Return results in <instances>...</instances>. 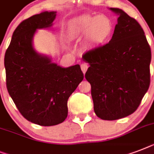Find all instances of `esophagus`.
<instances>
[{
    "mask_svg": "<svg viewBox=\"0 0 154 154\" xmlns=\"http://www.w3.org/2000/svg\"><path fill=\"white\" fill-rule=\"evenodd\" d=\"M88 65H87L86 63H82V65H81V69H82V72H83V73H85V72L87 71V69H88Z\"/></svg>",
    "mask_w": 154,
    "mask_h": 154,
    "instance_id": "1",
    "label": "esophagus"
}]
</instances>
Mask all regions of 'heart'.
<instances>
[{"label": "heart", "mask_w": 154, "mask_h": 154, "mask_svg": "<svg viewBox=\"0 0 154 154\" xmlns=\"http://www.w3.org/2000/svg\"><path fill=\"white\" fill-rule=\"evenodd\" d=\"M73 36L87 33V38L92 44L104 42L109 37L112 31V23L105 14L83 16L72 23L70 27Z\"/></svg>", "instance_id": "1"}]
</instances>
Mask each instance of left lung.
<instances>
[{
  "label": "left lung",
  "instance_id": "obj_1",
  "mask_svg": "<svg viewBox=\"0 0 154 154\" xmlns=\"http://www.w3.org/2000/svg\"><path fill=\"white\" fill-rule=\"evenodd\" d=\"M112 39L89 49L82 59L89 63L85 78L91 85L94 112L113 121L137 110L150 84L151 49L142 28L120 8Z\"/></svg>",
  "mask_w": 154,
  "mask_h": 154
}]
</instances>
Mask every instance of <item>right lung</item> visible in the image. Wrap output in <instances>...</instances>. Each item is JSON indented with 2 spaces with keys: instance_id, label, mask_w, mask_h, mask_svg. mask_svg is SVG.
<instances>
[{
  "instance_id": "add662e5",
  "label": "right lung",
  "mask_w": 154,
  "mask_h": 154,
  "mask_svg": "<svg viewBox=\"0 0 154 154\" xmlns=\"http://www.w3.org/2000/svg\"><path fill=\"white\" fill-rule=\"evenodd\" d=\"M55 17L45 12L20 22L5 55L8 94L25 119L43 126L65 121L68 99L84 78L79 65L61 68L32 48L36 30L51 26Z\"/></svg>"
}]
</instances>
